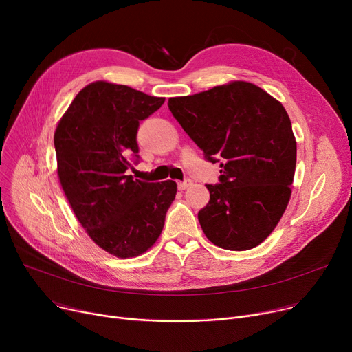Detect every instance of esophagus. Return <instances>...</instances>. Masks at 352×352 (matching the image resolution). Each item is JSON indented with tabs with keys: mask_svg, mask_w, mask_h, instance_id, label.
Masks as SVG:
<instances>
[{
	"mask_svg": "<svg viewBox=\"0 0 352 352\" xmlns=\"http://www.w3.org/2000/svg\"><path fill=\"white\" fill-rule=\"evenodd\" d=\"M190 186H192V181L191 179H184L182 182H178V190L184 191V190H187Z\"/></svg>",
	"mask_w": 352,
	"mask_h": 352,
	"instance_id": "34e87169",
	"label": "esophagus"
}]
</instances>
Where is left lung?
<instances>
[{
  "mask_svg": "<svg viewBox=\"0 0 352 352\" xmlns=\"http://www.w3.org/2000/svg\"><path fill=\"white\" fill-rule=\"evenodd\" d=\"M168 108L204 158L219 162L218 184H206L210 202L198 221L217 247L260 245L281 219L291 197L297 142L285 108L251 82L234 81Z\"/></svg>",
  "mask_w": 352,
  "mask_h": 352,
  "instance_id": "left-lung-1",
  "label": "left lung"
}]
</instances>
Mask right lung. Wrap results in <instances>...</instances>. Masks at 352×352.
Returning a JSON list of instances; mask_svg holds the SVG:
<instances>
[{
  "instance_id": "obj_1",
  "label": "right lung",
  "mask_w": 352,
  "mask_h": 352,
  "mask_svg": "<svg viewBox=\"0 0 352 352\" xmlns=\"http://www.w3.org/2000/svg\"><path fill=\"white\" fill-rule=\"evenodd\" d=\"M164 101L97 81L78 92L55 129L58 177L69 206L92 241L118 258L154 245L177 194L171 179L145 182L125 173L140 161V121Z\"/></svg>"
}]
</instances>
